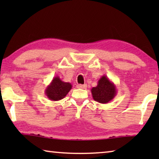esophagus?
<instances>
[{
  "instance_id": "34e87169",
  "label": "esophagus",
  "mask_w": 159,
  "mask_h": 159,
  "mask_svg": "<svg viewBox=\"0 0 159 159\" xmlns=\"http://www.w3.org/2000/svg\"><path fill=\"white\" fill-rule=\"evenodd\" d=\"M76 87L78 88H80V89H85L87 88V85L86 84H78Z\"/></svg>"
}]
</instances>
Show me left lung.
Here are the masks:
<instances>
[{"instance_id": "8db88e82", "label": "left lung", "mask_w": 159, "mask_h": 159, "mask_svg": "<svg viewBox=\"0 0 159 159\" xmlns=\"http://www.w3.org/2000/svg\"><path fill=\"white\" fill-rule=\"evenodd\" d=\"M93 98L101 104L111 102L117 94L116 87L108 77L103 75L98 82V85L91 89Z\"/></svg>"}]
</instances>
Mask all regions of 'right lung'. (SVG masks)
<instances>
[{
  "label": "right lung",
  "instance_id": "1",
  "mask_svg": "<svg viewBox=\"0 0 159 159\" xmlns=\"http://www.w3.org/2000/svg\"><path fill=\"white\" fill-rule=\"evenodd\" d=\"M71 88V83L62 81L60 76H55L47 86L45 94L50 100L59 101L65 98Z\"/></svg>",
  "mask_w": 159,
  "mask_h": 159
}]
</instances>
